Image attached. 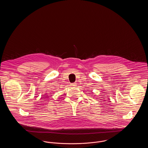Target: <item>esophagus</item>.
I'll use <instances>...</instances> for the list:
<instances>
[{
  "label": "esophagus",
  "instance_id": "esophagus-1",
  "mask_svg": "<svg viewBox=\"0 0 148 148\" xmlns=\"http://www.w3.org/2000/svg\"><path fill=\"white\" fill-rule=\"evenodd\" d=\"M71 85L72 86H77V83H71Z\"/></svg>",
  "mask_w": 148,
  "mask_h": 148
}]
</instances>
